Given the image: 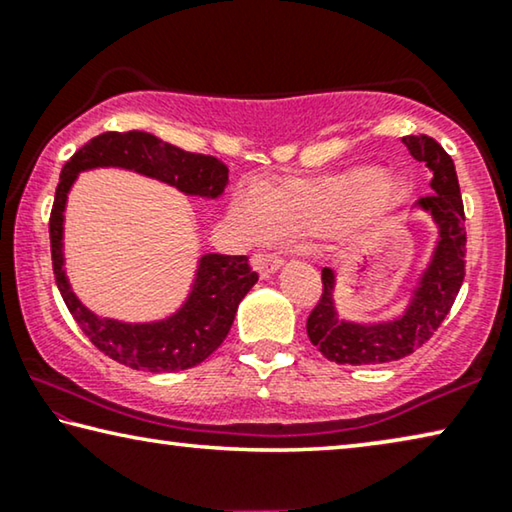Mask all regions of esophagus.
<instances>
[{
  "label": "esophagus",
  "instance_id": "obj_1",
  "mask_svg": "<svg viewBox=\"0 0 512 512\" xmlns=\"http://www.w3.org/2000/svg\"><path fill=\"white\" fill-rule=\"evenodd\" d=\"M253 264H255V269L259 271V276L269 278L280 269L282 257H278V255H255Z\"/></svg>",
  "mask_w": 512,
  "mask_h": 512
}]
</instances>
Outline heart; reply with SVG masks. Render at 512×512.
Listing matches in <instances>:
<instances>
[{
	"mask_svg": "<svg viewBox=\"0 0 512 512\" xmlns=\"http://www.w3.org/2000/svg\"><path fill=\"white\" fill-rule=\"evenodd\" d=\"M402 186L395 174L375 167H349L317 179H282L257 190H236L230 220L243 239L264 241L278 236L333 234L354 236L386 223L400 204Z\"/></svg>",
	"mask_w": 512,
	"mask_h": 512,
	"instance_id": "1",
	"label": "heart"
}]
</instances>
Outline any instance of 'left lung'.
I'll list each match as a JSON object with an SVG mask.
<instances>
[{
	"label": "left lung",
	"instance_id": "8db88e82",
	"mask_svg": "<svg viewBox=\"0 0 512 512\" xmlns=\"http://www.w3.org/2000/svg\"><path fill=\"white\" fill-rule=\"evenodd\" d=\"M409 154L432 170V195L421 197L418 207L425 209L439 227V241L432 262L418 282L414 299L404 315L384 324L338 322L333 305L335 276L322 269V299L312 308L308 338L324 358L342 365L391 363L414 354L444 322L453 308L455 296L464 280L467 264V232H464V204L457 183L453 158L430 135L402 137Z\"/></svg>",
	"mask_w": 512,
	"mask_h": 512
}]
</instances>
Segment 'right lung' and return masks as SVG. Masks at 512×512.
Instances as JSON below:
<instances>
[{
  "label": "right lung",
  "mask_w": 512,
  "mask_h": 512,
  "mask_svg": "<svg viewBox=\"0 0 512 512\" xmlns=\"http://www.w3.org/2000/svg\"><path fill=\"white\" fill-rule=\"evenodd\" d=\"M91 167H124L170 183L186 195L213 200L227 186V165L213 156L183 151L151 133L110 131L91 137L64 165L50 211V250L57 287L66 308L94 347L133 370L177 372L193 368L223 345L236 308L259 276L246 255L211 253L200 259L193 292L172 317L151 324H124L96 317L71 292L61 253L68 190L78 174Z\"/></svg>",
  "instance_id": "1"
}]
</instances>
